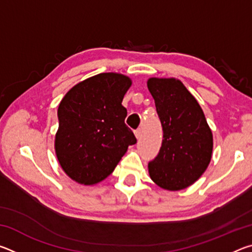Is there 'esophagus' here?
<instances>
[{
  "instance_id": "esophagus-1",
  "label": "esophagus",
  "mask_w": 252,
  "mask_h": 252,
  "mask_svg": "<svg viewBox=\"0 0 252 252\" xmlns=\"http://www.w3.org/2000/svg\"><path fill=\"white\" fill-rule=\"evenodd\" d=\"M134 134H135V138H136V139H140V138H141V135H142V131H141V129H140V127H139V129H136V130L134 131Z\"/></svg>"
}]
</instances>
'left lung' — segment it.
<instances>
[{
    "mask_svg": "<svg viewBox=\"0 0 252 252\" xmlns=\"http://www.w3.org/2000/svg\"><path fill=\"white\" fill-rule=\"evenodd\" d=\"M148 89L155 99L163 140L149 174L162 189L177 191L194 183L210 163L212 132L198 101L180 80L150 78Z\"/></svg>",
    "mask_w": 252,
    "mask_h": 252,
    "instance_id": "1",
    "label": "left lung"
}]
</instances>
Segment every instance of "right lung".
Returning <instances> with one entry per match:
<instances>
[{
    "instance_id": "right-lung-1",
    "label": "right lung",
    "mask_w": 252,
    "mask_h": 252,
    "mask_svg": "<svg viewBox=\"0 0 252 252\" xmlns=\"http://www.w3.org/2000/svg\"><path fill=\"white\" fill-rule=\"evenodd\" d=\"M132 81L120 73H100L74 85L60 102L55 153L67 176L93 186L110 176L127 147L136 143L125 123L123 96Z\"/></svg>"
}]
</instances>
